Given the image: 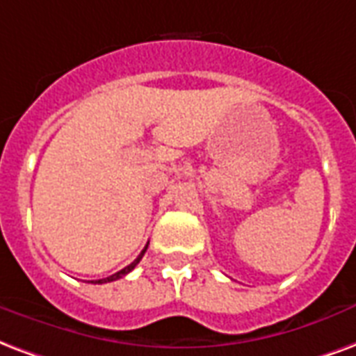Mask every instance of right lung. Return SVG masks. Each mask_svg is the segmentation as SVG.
Instances as JSON below:
<instances>
[{
	"label": "right lung",
	"instance_id": "obj_1",
	"mask_svg": "<svg viewBox=\"0 0 356 356\" xmlns=\"http://www.w3.org/2000/svg\"><path fill=\"white\" fill-rule=\"evenodd\" d=\"M147 247H149V245H147ZM147 247H145L143 251H141V254H139L138 259L134 260V262H131L130 266H126V268H122V270H120V272L113 273V275H109V277H105V279H97V281H92V283H111V281H117V279L124 277L126 273H130L131 270H134V268H136V266L139 264V260L143 259V254H145V251H147Z\"/></svg>",
	"mask_w": 356,
	"mask_h": 356
}]
</instances>
